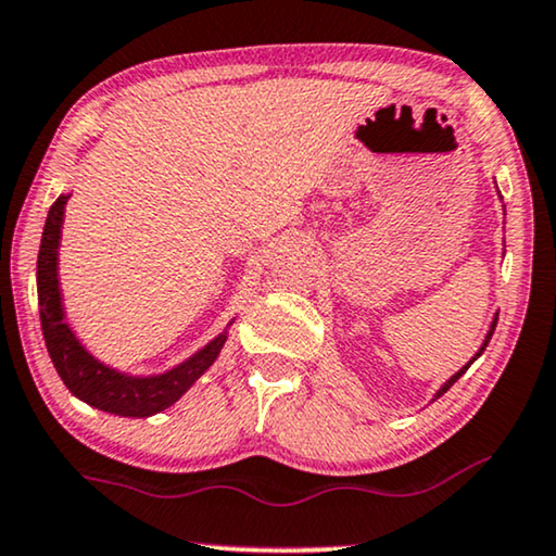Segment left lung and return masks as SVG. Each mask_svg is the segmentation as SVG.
I'll list each match as a JSON object with an SVG mask.
<instances>
[{"mask_svg":"<svg viewBox=\"0 0 556 556\" xmlns=\"http://www.w3.org/2000/svg\"><path fill=\"white\" fill-rule=\"evenodd\" d=\"M498 319V317H496ZM496 319H494V323H491V330H489V334H486V340H483V345H481V350H479V353H476V357H479L481 353H483V350H486V345H489V340H491V334H494V330H496ZM473 357V359H476ZM473 359H471V363H473ZM471 363H468V365H464V367H460V370L456 372V375H453V378L448 380V382H443V388L441 390H438V393H435V397H441L443 393H445V390H448L451 386H453V382H456L458 378H460V375H464L466 370H468V367H471Z\"/></svg>","mask_w":556,"mask_h":556,"instance_id":"1","label":"left lung"}]
</instances>
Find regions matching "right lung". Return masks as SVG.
I'll return each mask as SVG.
<instances>
[{
    "instance_id": "add662e5",
    "label": "right lung",
    "mask_w": 556,
    "mask_h": 556,
    "mask_svg": "<svg viewBox=\"0 0 556 556\" xmlns=\"http://www.w3.org/2000/svg\"><path fill=\"white\" fill-rule=\"evenodd\" d=\"M70 197H60L50 206L47 214L40 254H37V300H40V323L47 353L52 365L73 395L80 397L92 408L115 413V416L146 418L153 413L166 410L174 405L203 372L214 365L222 353L226 332L211 340L197 355L176 365L174 370L151 378H132L123 375L113 367L98 363L88 350H85L65 323L62 312L60 281H58V249L62 233V216H65V203Z\"/></svg>"
}]
</instances>
